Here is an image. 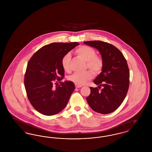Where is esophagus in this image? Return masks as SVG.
Listing matches in <instances>:
<instances>
[{"mask_svg":"<svg viewBox=\"0 0 152 152\" xmlns=\"http://www.w3.org/2000/svg\"><path fill=\"white\" fill-rule=\"evenodd\" d=\"M75 87H76V88H79L82 87V86H77V85H75Z\"/></svg>","mask_w":152,"mask_h":152,"instance_id":"1","label":"esophagus"}]
</instances>
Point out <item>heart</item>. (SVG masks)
<instances>
[{
  "mask_svg": "<svg viewBox=\"0 0 152 152\" xmlns=\"http://www.w3.org/2000/svg\"><path fill=\"white\" fill-rule=\"evenodd\" d=\"M75 53L81 58L87 61V67L90 69L95 75L101 72L104 66V61L100 56L96 55L94 49L89 46L83 45L75 50ZM71 54L67 53L63 56L61 60V64L64 71L66 72L70 71ZM90 71L84 72H76L68 76V79L75 85L82 86L86 84L88 81L92 79L93 73Z\"/></svg>",
  "mask_w": 152,
  "mask_h": 152,
  "instance_id": "1",
  "label": "heart"
}]
</instances>
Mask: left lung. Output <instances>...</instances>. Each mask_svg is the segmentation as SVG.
<instances>
[{
    "label": "left lung",
    "instance_id": "obj_1",
    "mask_svg": "<svg viewBox=\"0 0 152 152\" xmlns=\"http://www.w3.org/2000/svg\"><path fill=\"white\" fill-rule=\"evenodd\" d=\"M84 43L94 47L101 53L104 66L94 81L99 88L90 87L87 101L94 111L108 114L118 108L125 99L129 86V69L122 52L111 44L100 40ZM102 88L101 89V87Z\"/></svg>",
    "mask_w": 152,
    "mask_h": 152
}]
</instances>
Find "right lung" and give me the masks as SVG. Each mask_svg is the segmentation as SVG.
Listing matches in <instances>:
<instances>
[{
	"label": "right lung",
	"instance_id": "1",
	"mask_svg": "<svg viewBox=\"0 0 152 152\" xmlns=\"http://www.w3.org/2000/svg\"><path fill=\"white\" fill-rule=\"evenodd\" d=\"M79 44L77 42L49 44L36 51L29 59L24 86L30 103L39 113L54 115L66 105L75 87L72 81H60L64 77L61 60ZM58 82L61 84L58 85Z\"/></svg>",
	"mask_w": 152,
	"mask_h": 152
}]
</instances>
